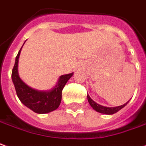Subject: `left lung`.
<instances>
[{
    "mask_svg": "<svg viewBox=\"0 0 146 146\" xmlns=\"http://www.w3.org/2000/svg\"><path fill=\"white\" fill-rule=\"evenodd\" d=\"M88 103L89 104L91 105V107L92 108L96 110L97 112H100V113H103V114H106V115H112V114H115L116 112H118L119 110L124 108L127 104L128 102H126L125 104L121 105V106H119V107H114V108H108V107H104V106H102V105H100L96 104V102L93 101L92 99L90 98V96L88 95Z\"/></svg>",
    "mask_w": 146,
    "mask_h": 146,
    "instance_id": "obj_1",
    "label": "left lung"
}]
</instances>
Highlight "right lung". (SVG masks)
Returning <instances> with one entry per match:
<instances>
[{"label":"right lung","instance_id":"right-lung-1","mask_svg":"<svg viewBox=\"0 0 146 146\" xmlns=\"http://www.w3.org/2000/svg\"><path fill=\"white\" fill-rule=\"evenodd\" d=\"M20 50L16 58L15 65L12 72V79L16 88V94L20 100L27 108L38 114H46L54 111L59 107L62 100V92L67 81L73 76L70 73L60 76L56 86L48 92H41L35 90L20 78L18 75V61Z\"/></svg>","mask_w":146,"mask_h":146}]
</instances>
